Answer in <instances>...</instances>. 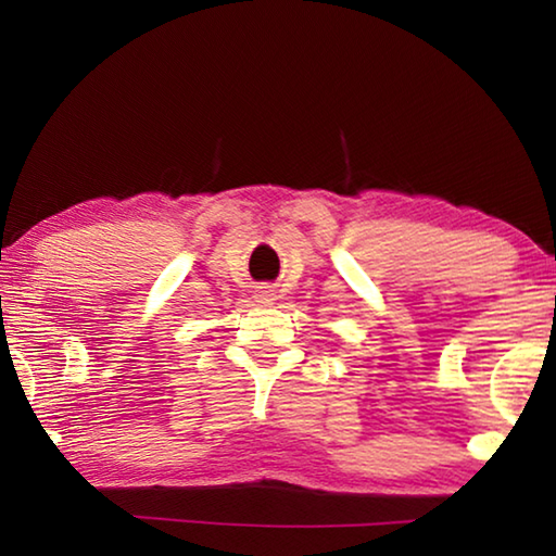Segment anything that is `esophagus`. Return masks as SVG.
Returning a JSON list of instances; mask_svg holds the SVG:
<instances>
[{
    "instance_id": "obj_1",
    "label": "esophagus",
    "mask_w": 556,
    "mask_h": 556,
    "mask_svg": "<svg viewBox=\"0 0 556 556\" xmlns=\"http://www.w3.org/2000/svg\"><path fill=\"white\" fill-rule=\"evenodd\" d=\"M255 299L260 301V304H271V301H275V299H271L269 291H260V294H257Z\"/></svg>"
}]
</instances>
